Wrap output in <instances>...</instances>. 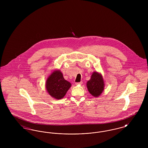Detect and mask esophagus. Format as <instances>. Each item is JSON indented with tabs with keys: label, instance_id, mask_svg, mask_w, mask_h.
I'll list each match as a JSON object with an SVG mask.
<instances>
[{
	"label": "esophagus",
	"instance_id": "esophagus-1",
	"mask_svg": "<svg viewBox=\"0 0 148 148\" xmlns=\"http://www.w3.org/2000/svg\"><path fill=\"white\" fill-rule=\"evenodd\" d=\"M82 83H83V82H79V83H75V85H82Z\"/></svg>",
	"mask_w": 148,
	"mask_h": 148
}]
</instances>
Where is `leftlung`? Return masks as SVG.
Masks as SVG:
<instances>
[{"label": "left lung", "instance_id": "1", "mask_svg": "<svg viewBox=\"0 0 148 148\" xmlns=\"http://www.w3.org/2000/svg\"><path fill=\"white\" fill-rule=\"evenodd\" d=\"M87 89L94 97H98L104 91L105 83L103 75L97 71L92 73L90 79L86 83Z\"/></svg>", "mask_w": 148, "mask_h": 148}]
</instances>
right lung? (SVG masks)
Instances as JSON below:
<instances>
[{
  "instance_id": "obj_1",
  "label": "right lung",
  "mask_w": 148,
  "mask_h": 148,
  "mask_svg": "<svg viewBox=\"0 0 148 148\" xmlns=\"http://www.w3.org/2000/svg\"><path fill=\"white\" fill-rule=\"evenodd\" d=\"M71 84L65 80L63 73L60 70L56 69L51 72L45 83V88L50 95L56 99L63 98Z\"/></svg>"
}]
</instances>
